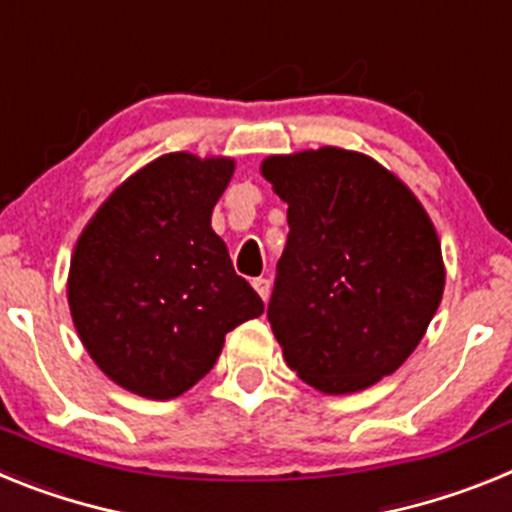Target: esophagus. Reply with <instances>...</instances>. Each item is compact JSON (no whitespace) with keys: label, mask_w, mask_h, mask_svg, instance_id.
<instances>
[{"label":"esophagus","mask_w":512,"mask_h":512,"mask_svg":"<svg viewBox=\"0 0 512 512\" xmlns=\"http://www.w3.org/2000/svg\"><path fill=\"white\" fill-rule=\"evenodd\" d=\"M253 289H256V295L261 297V300H269V289H271V284H269V279H264V277H256L253 279Z\"/></svg>","instance_id":"34e87169"}]
</instances>
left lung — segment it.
<instances>
[{
    "mask_svg": "<svg viewBox=\"0 0 512 512\" xmlns=\"http://www.w3.org/2000/svg\"><path fill=\"white\" fill-rule=\"evenodd\" d=\"M261 176L289 205L266 310L289 369L325 395L397 372L446 284L425 207L374 158L336 146L269 156Z\"/></svg>",
    "mask_w": 512,
    "mask_h": 512,
    "instance_id": "1",
    "label": "left lung"
}]
</instances>
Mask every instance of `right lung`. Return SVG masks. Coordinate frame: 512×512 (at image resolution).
Here are the masks:
<instances>
[{"label":"right lung","instance_id":"obj_1","mask_svg":"<svg viewBox=\"0 0 512 512\" xmlns=\"http://www.w3.org/2000/svg\"><path fill=\"white\" fill-rule=\"evenodd\" d=\"M233 171L225 156H158L81 230L66 284L71 320L122 390L184 395L215 366L225 333L264 312L210 225Z\"/></svg>","mask_w":512,"mask_h":512}]
</instances>
